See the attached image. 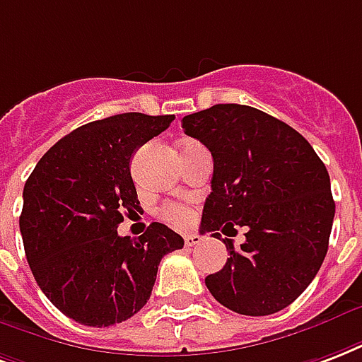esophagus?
I'll use <instances>...</instances> for the list:
<instances>
[{
  "instance_id": "esophagus-1",
  "label": "esophagus",
  "mask_w": 362,
  "mask_h": 362,
  "mask_svg": "<svg viewBox=\"0 0 362 362\" xmlns=\"http://www.w3.org/2000/svg\"><path fill=\"white\" fill-rule=\"evenodd\" d=\"M201 241H203V239H201L199 235H195V233H189V235L184 237V245H186V248L197 247Z\"/></svg>"
}]
</instances>
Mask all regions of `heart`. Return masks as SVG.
I'll return each instance as SVG.
<instances>
[{"instance_id":"obj_1","label":"heart","mask_w":362,"mask_h":362,"mask_svg":"<svg viewBox=\"0 0 362 362\" xmlns=\"http://www.w3.org/2000/svg\"><path fill=\"white\" fill-rule=\"evenodd\" d=\"M161 216L169 222H175V224H186L189 220V211L186 206L176 205V203H170V205H165L161 209Z\"/></svg>"}]
</instances>
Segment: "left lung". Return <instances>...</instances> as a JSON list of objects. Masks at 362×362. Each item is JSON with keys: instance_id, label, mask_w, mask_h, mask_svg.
I'll use <instances>...</instances> for the list:
<instances>
[{"instance_id": "obj_1", "label": "left lung", "mask_w": 362, "mask_h": 362, "mask_svg": "<svg viewBox=\"0 0 362 362\" xmlns=\"http://www.w3.org/2000/svg\"><path fill=\"white\" fill-rule=\"evenodd\" d=\"M182 129L212 153L211 195L201 233L247 230L241 248L205 279L228 310L272 315L315 279L334 220L330 176L311 144L273 115L241 104H216L186 115Z\"/></svg>"}]
</instances>
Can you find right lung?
Returning <instances> with one entry per match:
<instances>
[{
  "label": "right lung",
  "mask_w": 362,
  "mask_h": 362,
  "mask_svg": "<svg viewBox=\"0 0 362 362\" xmlns=\"http://www.w3.org/2000/svg\"><path fill=\"white\" fill-rule=\"evenodd\" d=\"M173 121L138 112L90 121L60 138L24 184L21 233L30 269L52 305L85 327L138 313L163 256L184 247L159 222L138 241L117 233L123 214L140 211L132 156Z\"/></svg>",
  "instance_id": "right-lung-1"
}]
</instances>
